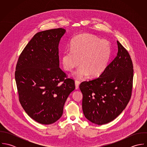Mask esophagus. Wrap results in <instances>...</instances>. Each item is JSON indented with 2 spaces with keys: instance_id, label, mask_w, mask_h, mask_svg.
Masks as SVG:
<instances>
[{
  "instance_id": "1",
  "label": "esophagus",
  "mask_w": 147,
  "mask_h": 147,
  "mask_svg": "<svg viewBox=\"0 0 147 147\" xmlns=\"http://www.w3.org/2000/svg\"><path fill=\"white\" fill-rule=\"evenodd\" d=\"M75 88L76 89H78L79 88V84H80V82L78 80H76L75 82Z\"/></svg>"
}]
</instances>
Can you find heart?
<instances>
[{
    "mask_svg": "<svg viewBox=\"0 0 147 147\" xmlns=\"http://www.w3.org/2000/svg\"><path fill=\"white\" fill-rule=\"evenodd\" d=\"M111 55V46L105 40L89 34L75 37L71 42V50L63 53V68L71 71L79 64H82L75 72L79 78L89 74L98 77L105 71Z\"/></svg>",
    "mask_w": 147,
    "mask_h": 147,
    "instance_id": "b5f03b06",
    "label": "heart"
}]
</instances>
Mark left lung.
Segmentation results:
<instances>
[{"label":"left lung","instance_id":"8db88e82","mask_svg":"<svg viewBox=\"0 0 147 147\" xmlns=\"http://www.w3.org/2000/svg\"><path fill=\"white\" fill-rule=\"evenodd\" d=\"M117 57L98 78L80 85L85 118L98 125L109 123L125 109L132 94L134 68L128 51L117 41Z\"/></svg>","mask_w":147,"mask_h":147}]
</instances>
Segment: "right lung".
Segmentation results:
<instances>
[{
  "mask_svg": "<svg viewBox=\"0 0 147 147\" xmlns=\"http://www.w3.org/2000/svg\"><path fill=\"white\" fill-rule=\"evenodd\" d=\"M63 28L36 33L21 52L16 66L15 80L20 103L35 121L50 125L62 115L75 80L60 68L59 43Z\"/></svg>",
  "mask_w": 147,
  "mask_h": 147,
  "instance_id": "obj_1",
  "label": "right lung"
}]
</instances>
